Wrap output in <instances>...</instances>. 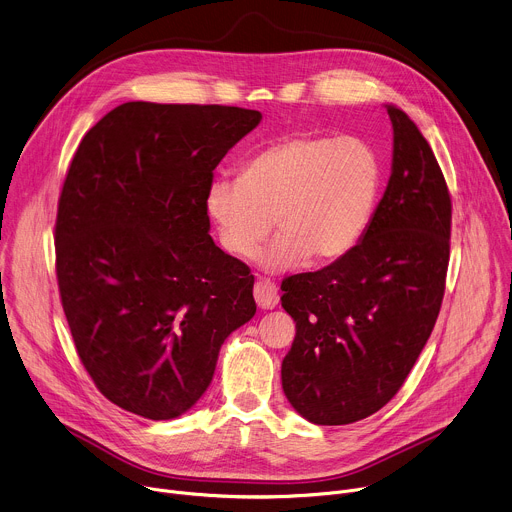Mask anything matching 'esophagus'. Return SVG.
<instances>
[{
	"mask_svg": "<svg viewBox=\"0 0 512 512\" xmlns=\"http://www.w3.org/2000/svg\"><path fill=\"white\" fill-rule=\"evenodd\" d=\"M253 294H255V302H257V306H259L261 310H271V308H275L277 302H279L277 287H275V283L269 281V279H257V281H255Z\"/></svg>",
	"mask_w": 512,
	"mask_h": 512,
	"instance_id": "1",
	"label": "esophagus"
}]
</instances>
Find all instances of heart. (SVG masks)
Masks as SVG:
<instances>
[{"mask_svg":"<svg viewBox=\"0 0 512 512\" xmlns=\"http://www.w3.org/2000/svg\"><path fill=\"white\" fill-rule=\"evenodd\" d=\"M383 188V164L358 137L302 133L273 141L241 168L239 180L208 184L204 208L223 249L253 259L271 225L279 233L261 255L271 269L332 263L369 229Z\"/></svg>","mask_w":512,"mask_h":512,"instance_id":"obj_1","label":"heart"}]
</instances>
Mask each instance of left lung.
Returning <instances> with one entry per match:
<instances>
[{
	"label": "left lung",
	"instance_id": "obj_1",
	"mask_svg": "<svg viewBox=\"0 0 512 512\" xmlns=\"http://www.w3.org/2000/svg\"><path fill=\"white\" fill-rule=\"evenodd\" d=\"M393 172L369 229L344 257L281 281L296 338L281 362L287 401L318 425H346L403 387L440 314L452 198L429 143L397 107Z\"/></svg>",
	"mask_w": 512,
	"mask_h": 512
}]
</instances>
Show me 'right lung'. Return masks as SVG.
I'll return each mask as SVG.
<instances>
[{
    "mask_svg": "<svg viewBox=\"0 0 512 512\" xmlns=\"http://www.w3.org/2000/svg\"><path fill=\"white\" fill-rule=\"evenodd\" d=\"M261 113L131 101L87 131L54 225L62 310L81 362L117 407L188 411L225 338L255 316L251 269L210 239L206 188Z\"/></svg>",
    "mask_w": 512,
    "mask_h": 512,
    "instance_id": "1",
    "label": "right lung"
}]
</instances>
